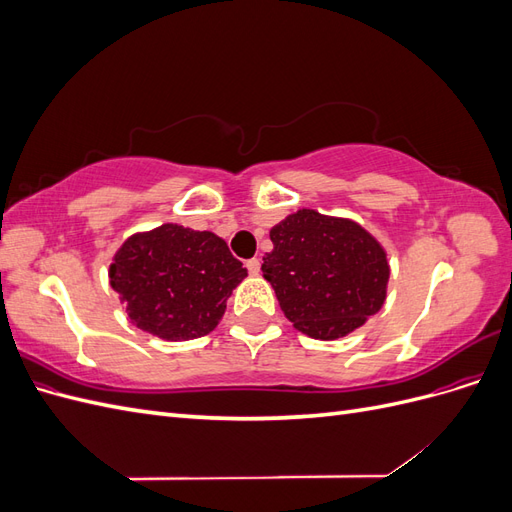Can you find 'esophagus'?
<instances>
[{
	"instance_id": "obj_1",
	"label": "esophagus",
	"mask_w": 512,
	"mask_h": 512,
	"mask_svg": "<svg viewBox=\"0 0 512 512\" xmlns=\"http://www.w3.org/2000/svg\"><path fill=\"white\" fill-rule=\"evenodd\" d=\"M245 267H247V271H250L252 275H256L260 271V258H250V260L245 262Z\"/></svg>"
}]
</instances>
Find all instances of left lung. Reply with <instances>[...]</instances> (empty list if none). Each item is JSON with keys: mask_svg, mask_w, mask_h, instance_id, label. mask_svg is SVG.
<instances>
[{"mask_svg": "<svg viewBox=\"0 0 512 512\" xmlns=\"http://www.w3.org/2000/svg\"><path fill=\"white\" fill-rule=\"evenodd\" d=\"M269 237L273 252L262 256V275L299 331L337 339L380 312L389 262L365 228L301 209L273 226Z\"/></svg>", "mask_w": 512, "mask_h": 512, "instance_id": "obj_1", "label": "left lung"}]
</instances>
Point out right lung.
I'll use <instances>...</instances> for the list:
<instances>
[{
  "mask_svg": "<svg viewBox=\"0 0 512 512\" xmlns=\"http://www.w3.org/2000/svg\"><path fill=\"white\" fill-rule=\"evenodd\" d=\"M245 275L243 262L213 232L164 224L121 245L111 286L138 329L181 342L218 327Z\"/></svg>",
  "mask_w": 512,
  "mask_h": 512,
  "instance_id": "right-lung-1",
  "label": "right lung"
}]
</instances>
